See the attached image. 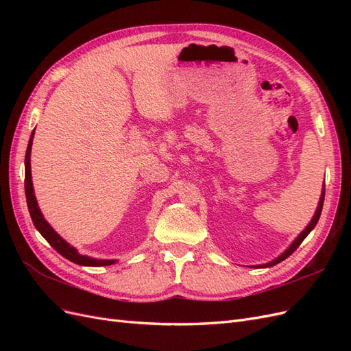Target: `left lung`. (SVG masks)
I'll return each mask as SVG.
<instances>
[{
    "instance_id": "8db88e82",
    "label": "left lung",
    "mask_w": 351,
    "mask_h": 351,
    "mask_svg": "<svg viewBox=\"0 0 351 351\" xmlns=\"http://www.w3.org/2000/svg\"><path fill=\"white\" fill-rule=\"evenodd\" d=\"M324 199H325V186H324V189H322V195H321V199H319V205H317V209H316V212H315V215H313V218H312V221L309 222V226H307L300 234H299V237H297L293 243H291V246L287 249L284 253H281L280 256L277 258V259H274L272 262H268V263H263V265H256V267L254 268H269V267H274V265H277V263H280V262H282L284 259H287L290 256V254L300 246L302 244V241L307 237V234H309V232L315 228V226L317 224V221H319V217H321V212H322V206H324Z\"/></svg>"
}]
</instances>
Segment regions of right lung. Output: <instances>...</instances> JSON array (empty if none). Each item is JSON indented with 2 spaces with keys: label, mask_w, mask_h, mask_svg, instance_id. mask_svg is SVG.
<instances>
[{
  "label": "right lung",
  "mask_w": 351,
  "mask_h": 351,
  "mask_svg": "<svg viewBox=\"0 0 351 351\" xmlns=\"http://www.w3.org/2000/svg\"><path fill=\"white\" fill-rule=\"evenodd\" d=\"M34 134L35 130L32 132L30 139L27 143V149H26V156H25V192H26V200H27V208H29V214L32 221H34V226L36 230L40 232L42 237H44L52 247H54L61 256H64L66 259L82 265V267H108V265L115 263L117 261L111 259H93L89 256H84V254L77 253V250L62 239L60 234H57L56 230L52 228L48 221L42 215V212L38 206V202L34 193V183H32V171H30V151H32V142H34Z\"/></svg>",
  "instance_id": "add662e5"
}]
</instances>
